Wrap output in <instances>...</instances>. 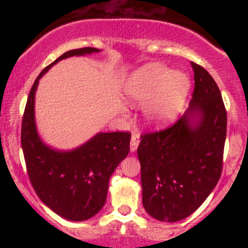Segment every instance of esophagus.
I'll return each instance as SVG.
<instances>
[{
  "label": "esophagus",
  "mask_w": 248,
  "mask_h": 248,
  "mask_svg": "<svg viewBox=\"0 0 248 248\" xmlns=\"http://www.w3.org/2000/svg\"><path fill=\"white\" fill-rule=\"evenodd\" d=\"M139 143H140V136L138 134H133L132 139H130V152H135L138 149Z\"/></svg>",
  "instance_id": "1"
}]
</instances>
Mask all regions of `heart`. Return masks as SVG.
I'll return each instance as SVG.
<instances>
[{"instance_id": "obj_1", "label": "heart", "mask_w": 248, "mask_h": 248, "mask_svg": "<svg viewBox=\"0 0 248 248\" xmlns=\"http://www.w3.org/2000/svg\"><path fill=\"white\" fill-rule=\"evenodd\" d=\"M190 90L189 77L154 62L129 77L124 86L126 100L143 107L144 120L153 127H163L177 116Z\"/></svg>"}]
</instances>
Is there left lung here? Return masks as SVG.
Returning <instances> with one entry per match:
<instances>
[{
	"mask_svg": "<svg viewBox=\"0 0 248 248\" xmlns=\"http://www.w3.org/2000/svg\"><path fill=\"white\" fill-rule=\"evenodd\" d=\"M195 90L175 124L141 136L142 203L152 217H189L217 186L223 169L227 115L220 91L207 71L191 62Z\"/></svg>",
	"mask_w": 248,
	"mask_h": 248,
	"instance_id": "obj_1",
	"label": "left lung"
}]
</instances>
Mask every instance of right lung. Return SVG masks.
<instances>
[{
    "mask_svg": "<svg viewBox=\"0 0 248 248\" xmlns=\"http://www.w3.org/2000/svg\"><path fill=\"white\" fill-rule=\"evenodd\" d=\"M94 52L100 50L67 51L45 67L31 87L22 120V149L31 184L45 205L72 221L87 220L105 205L109 177L129 153L130 133H98L76 149L57 150L37 132L35 94L39 79L59 61Z\"/></svg>",
    "mask_w": 248,
    "mask_h": 248,
    "instance_id": "right-lung-1",
    "label": "right lung"
}]
</instances>
